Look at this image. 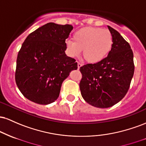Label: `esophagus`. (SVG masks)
Returning a JSON list of instances; mask_svg holds the SVG:
<instances>
[{
  "mask_svg": "<svg viewBox=\"0 0 146 146\" xmlns=\"http://www.w3.org/2000/svg\"><path fill=\"white\" fill-rule=\"evenodd\" d=\"M82 66V64L81 63H80V62H78V68H80V67H81Z\"/></svg>",
  "mask_w": 146,
  "mask_h": 146,
  "instance_id": "esophagus-1",
  "label": "esophagus"
}]
</instances>
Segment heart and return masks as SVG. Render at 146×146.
Segmentation results:
<instances>
[{"mask_svg":"<svg viewBox=\"0 0 146 146\" xmlns=\"http://www.w3.org/2000/svg\"><path fill=\"white\" fill-rule=\"evenodd\" d=\"M113 45L111 33L107 29L88 27L73 35V41L65 42L66 52L71 58H77L83 50V57L90 63L101 62L108 55Z\"/></svg>","mask_w":146,"mask_h":146,"instance_id":"heart-1","label":"heart"}]
</instances>
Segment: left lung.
Segmentation results:
<instances>
[{"label": "left lung", "instance_id": "1", "mask_svg": "<svg viewBox=\"0 0 146 146\" xmlns=\"http://www.w3.org/2000/svg\"><path fill=\"white\" fill-rule=\"evenodd\" d=\"M113 45L101 62L80 67V88L84 100L100 108H109L125 97L135 71L133 52L118 31L108 26Z\"/></svg>", "mask_w": 146, "mask_h": 146}]
</instances>
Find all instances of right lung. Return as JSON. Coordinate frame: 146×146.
I'll return each mask as SVG.
<instances>
[{
    "instance_id": "add662e5",
    "label": "right lung",
    "mask_w": 146,
    "mask_h": 146,
    "mask_svg": "<svg viewBox=\"0 0 146 146\" xmlns=\"http://www.w3.org/2000/svg\"><path fill=\"white\" fill-rule=\"evenodd\" d=\"M73 28L48 23L30 33L22 44L15 80L30 101L42 105L54 102L64 80L78 68L75 60L65 53V41Z\"/></svg>"
}]
</instances>
